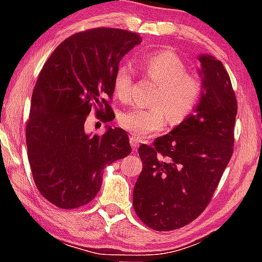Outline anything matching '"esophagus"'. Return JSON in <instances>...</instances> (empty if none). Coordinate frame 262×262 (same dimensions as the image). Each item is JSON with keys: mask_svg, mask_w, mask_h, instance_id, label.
I'll use <instances>...</instances> for the list:
<instances>
[{"mask_svg": "<svg viewBox=\"0 0 262 262\" xmlns=\"http://www.w3.org/2000/svg\"><path fill=\"white\" fill-rule=\"evenodd\" d=\"M130 144H131L132 148H134V150L137 149L139 146V139L137 137H135V136H131V137H130Z\"/></svg>", "mask_w": 262, "mask_h": 262, "instance_id": "esophagus-1", "label": "esophagus"}]
</instances>
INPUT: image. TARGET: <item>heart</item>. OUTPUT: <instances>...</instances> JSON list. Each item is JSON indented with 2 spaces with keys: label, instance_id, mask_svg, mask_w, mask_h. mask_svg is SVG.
I'll use <instances>...</instances> for the list:
<instances>
[{
  "label": "heart",
  "instance_id": "1",
  "mask_svg": "<svg viewBox=\"0 0 262 262\" xmlns=\"http://www.w3.org/2000/svg\"><path fill=\"white\" fill-rule=\"evenodd\" d=\"M142 69L157 84L150 108H132L121 113L118 124L137 137L155 134L170 124L181 123L198 105L202 84L187 74L185 63L173 52H157L142 60ZM135 70L128 64L118 68L114 75V93L121 101H130L134 89Z\"/></svg>",
  "mask_w": 262,
  "mask_h": 262
}]
</instances>
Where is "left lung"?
I'll return each instance as SVG.
<instances>
[{"label":"left lung","instance_id":"1","mask_svg":"<svg viewBox=\"0 0 262 262\" xmlns=\"http://www.w3.org/2000/svg\"><path fill=\"white\" fill-rule=\"evenodd\" d=\"M202 95L194 113L152 145L138 149L143 169L134 188V209L143 223L170 231L206 209L234 151L237 101L221 60L199 56Z\"/></svg>","mask_w":262,"mask_h":262}]
</instances>
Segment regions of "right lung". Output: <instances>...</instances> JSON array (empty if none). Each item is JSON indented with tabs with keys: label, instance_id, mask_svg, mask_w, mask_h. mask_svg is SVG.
Returning <instances> with one entry per match:
<instances>
[{
	"label": "right lung",
	"instance_id": "add662e5",
	"mask_svg": "<svg viewBox=\"0 0 262 262\" xmlns=\"http://www.w3.org/2000/svg\"><path fill=\"white\" fill-rule=\"evenodd\" d=\"M137 33L120 28H93L57 46L39 74L26 125L27 155L38 191L66 210L92 202L102 184V170L131 152L128 136L108 127L102 136L85 134L96 116L113 120L108 100L123 57L141 44Z\"/></svg>",
	"mask_w": 262,
	"mask_h": 262
}]
</instances>
